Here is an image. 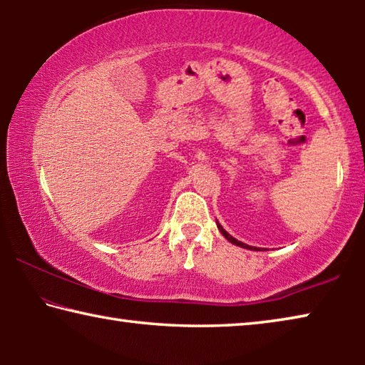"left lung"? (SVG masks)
Here are the masks:
<instances>
[{"instance_id":"obj_1","label":"left lung","mask_w":365,"mask_h":365,"mask_svg":"<svg viewBox=\"0 0 365 365\" xmlns=\"http://www.w3.org/2000/svg\"><path fill=\"white\" fill-rule=\"evenodd\" d=\"M217 228L220 230V233L224 235V237L228 240V242L230 243H233V245H237V246H242V248H246V250H256V248H252V246H248V245H245V243H242V242H238V240H235L232 235H228L225 230H224V227H222L220 224H217Z\"/></svg>"}]
</instances>
